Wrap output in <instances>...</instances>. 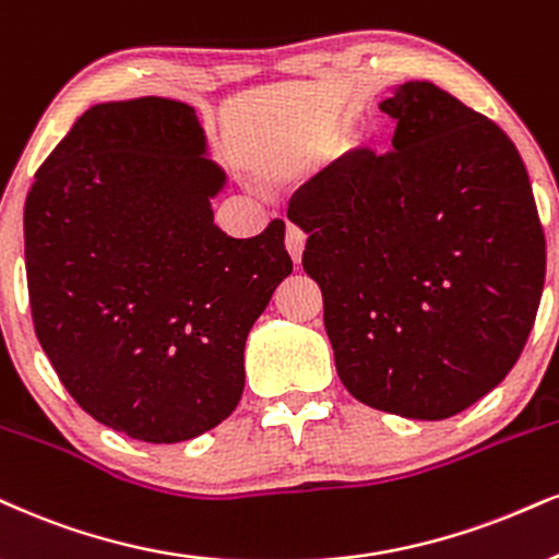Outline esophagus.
<instances>
[{
  "instance_id": "34e87169",
  "label": "esophagus",
  "mask_w": 559,
  "mask_h": 559,
  "mask_svg": "<svg viewBox=\"0 0 559 559\" xmlns=\"http://www.w3.org/2000/svg\"><path fill=\"white\" fill-rule=\"evenodd\" d=\"M285 246H287V251H290L295 264H298L300 257H302V248H306V233H302L298 225H287Z\"/></svg>"
}]
</instances>
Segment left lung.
I'll return each mask as SVG.
<instances>
[{
    "label": "left lung",
    "instance_id": "obj_1",
    "mask_svg": "<svg viewBox=\"0 0 559 559\" xmlns=\"http://www.w3.org/2000/svg\"><path fill=\"white\" fill-rule=\"evenodd\" d=\"M381 111L394 150L342 155L295 191L336 373L357 402L409 419L464 412L511 373L547 272L515 144L432 82Z\"/></svg>",
    "mask_w": 559,
    "mask_h": 559
}]
</instances>
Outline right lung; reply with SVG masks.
Here are the masks:
<instances>
[{"mask_svg":"<svg viewBox=\"0 0 559 559\" xmlns=\"http://www.w3.org/2000/svg\"><path fill=\"white\" fill-rule=\"evenodd\" d=\"M194 108L100 103L74 121L25 199L36 336L90 417L181 443L230 417L253 321L293 272L285 223L253 238L215 225L225 174Z\"/></svg>","mask_w":559,"mask_h":559,"instance_id":"add662e5","label":"right lung"}]
</instances>
